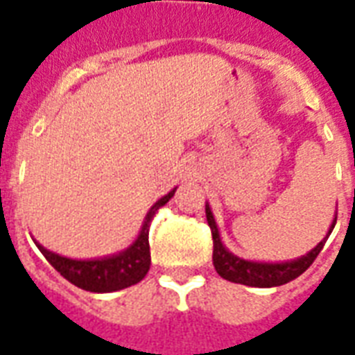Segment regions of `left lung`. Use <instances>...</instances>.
<instances>
[{
	"label": "left lung",
	"instance_id": "obj_1",
	"mask_svg": "<svg viewBox=\"0 0 355 355\" xmlns=\"http://www.w3.org/2000/svg\"><path fill=\"white\" fill-rule=\"evenodd\" d=\"M206 218L207 225L211 228L213 266L217 269L218 275L226 281L238 282V284H245V286H254V288H273V286H281V284H286V282L297 279L314 262V258L318 257L320 250L324 249V243L327 241L329 234L335 228V223H337V215H335L326 238L303 257L288 260V262H257V260H245V258L236 257L234 252L226 249L223 239H220V234H218V226L215 223L209 204H206Z\"/></svg>",
	"mask_w": 355,
	"mask_h": 355
}]
</instances>
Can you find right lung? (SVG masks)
<instances>
[{
  "instance_id": "add662e5",
  "label": "right lung",
  "mask_w": 355,
  "mask_h": 355,
  "mask_svg": "<svg viewBox=\"0 0 355 355\" xmlns=\"http://www.w3.org/2000/svg\"><path fill=\"white\" fill-rule=\"evenodd\" d=\"M174 187L162 198H159L151 206L146 218H144L142 228L138 232L137 239L127 247L119 250L116 254L103 258H92V260H76V258L61 257L54 250L44 249L37 239L35 245L39 247L48 262L58 269L67 281L73 282L74 286H78L87 292L95 294H108V292H117L127 286H132L148 275L149 263H151V252H149V225L155 217V213L161 209L168 200L172 198L175 193Z\"/></svg>"
}]
</instances>
